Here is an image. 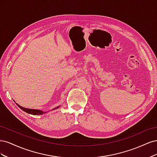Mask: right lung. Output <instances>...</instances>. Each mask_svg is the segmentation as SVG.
<instances>
[{
  "label": "right lung",
  "mask_w": 157,
  "mask_h": 157,
  "mask_svg": "<svg viewBox=\"0 0 157 157\" xmlns=\"http://www.w3.org/2000/svg\"><path fill=\"white\" fill-rule=\"evenodd\" d=\"M16 103V105L21 109V110H23V111H25V112H26V113H27L31 114V115H42V114H44V113H48L47 111H42V110H39V109H32L25 108V107H23L20 106V105H19V104H17V103ZM59 106L56 107H55V108H54V109H52V110H55V109H58V108H59Z\"/></svg>",
  "instance_id": "right-lung-1"
}]
</instances>
